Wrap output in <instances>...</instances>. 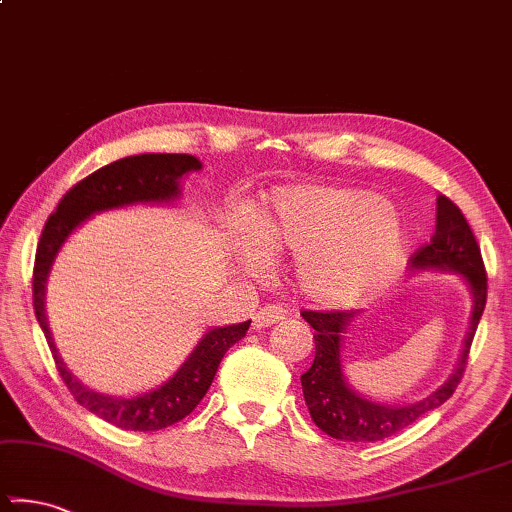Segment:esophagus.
<instances>
[{
	"instance_id": "1",
	"label": "esophagus",
	"mask_w": 512,
	"mask_h": 512,
	"mask_svg": "<svg viewBox=\"0 0 512 512\" xmlns=\"http://www.w3.org/2000/svg\"><path fill=\"white\" fill-rule=\"evenodd\" d=\"M284 318H286V309H281V307H263L254 316V330L270 328V325L284 321Z\"/></svg>"
}]
</instances>
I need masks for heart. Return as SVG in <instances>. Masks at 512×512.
Here are the masks:
<instances>
[{"instance_id": "obj_1", "label": "heart", "mask_w": 512, "mask_h": 512, "mask_svg": "<svg viewBox=\"0 0 512 512\" xmlns=\"http://www.w3.org/2000/svg\"><path fill=\"white\" fill-rule=\"evenodd\" d=\"M404 221L367 189L279 187L249 224L238 256L258 272L268 254L298 258L295 281L309 300L346 307L372 298L402 270Z\"/></svg>"}]
</instances>
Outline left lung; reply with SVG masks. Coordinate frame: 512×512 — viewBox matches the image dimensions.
<instances>
[{
	"mask_svg": "<svg viewBox=\"0 0 512 512\" xmlns=\"http://www.w3.org/2000/svg\"><path fill=\"white\" fill-rule=\"evenodd\" d=\"M413 272H453L471 293V316L462 353L448 381L434 392L409 404H385L360 395L348 383L342 365V346L348 325L360 311H302V318L314 328L316 355L311 367L300 376L302 395L311 420L332 439L381 441L413 425L425 413L439 409L462 381L469 348L487 302V274L480 247L473 238L459 207L446 196L436 198V231L432 242L411 256Z\"/></svg>",
	"mask_w": 512,
	"mask_h": 512,
	"instance_id": "left-lung-1",
	"label": "left lung"
}]
</instances>
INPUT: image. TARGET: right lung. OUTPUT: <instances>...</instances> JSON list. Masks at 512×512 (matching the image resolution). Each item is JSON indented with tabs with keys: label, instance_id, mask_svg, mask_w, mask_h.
Here are the masks:
<instances>
[{
	"label": "right lung",
	"instance_id": "1",
	"mask_svg": "<svg viewBox=\"0 0 512 512\" xmlns=\"http://www.w3.org/2000/svg\"><path fill=\"white\" fill-rule=\"evenodd\" d=\"M203 164L191 154H133L113 164L103 166L78 182L62 201L55 214H50L43 228L39 247H36L34 263V311L43 335L53 351L55 365L59 369L66 388L94 416L110 422V425L129 429V432H157L168 425H175L187 418L205 397L207 388L214 381L219 362L228 348L247 335L249 323L221 325L210 328L187 355L180 369L157 388L136 392L131 397L106 395L80 383L71 369L64 365L59 355L53 332H50L46 316V286L50 270L64 242L73 231L85 224L87 219L99 212L120 210L131 205H170L182 196V177L201 170Z\"/></svg>",
	"mask_w": 512,
	"mask_h": 512
}]
</instances>
